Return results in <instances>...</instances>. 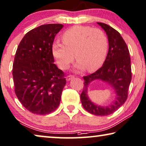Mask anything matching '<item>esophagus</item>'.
Here are the masks:
<instances>
[{
    "label": "esophagus",
    "instance_id": "obj_1",
    "mask_svg": "<svg viewBox=\"0 0 146 146\" xmlns=\"http://www.w3.org/2000/svg\"><path fill=\"white\" fill-rule=\"evenodd\" d=\"M74 76H73V75H67V77H66V80L67 81H70V80H71L72 79H73L74 78Z\"/></svg>",
    "mask_w": 146,
    "mask_h": 146
}]
</instances>
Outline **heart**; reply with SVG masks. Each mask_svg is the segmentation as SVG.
<instances>
[{"instance_id": "heart-1", "label": "heart", "mask_w": 146, "mask_h": 146, "mask_svg": "<svg viewBox=\"0 0 146 146\" xmlns=\"http://www.w3.org/2000/svg\"><path fill=\"white\" fill-rule=\"evenodd\" d=\"M62 40L63 43L56 41L52 44V53L61 69H67L75 57L77 70L86 68L90 72L100 69L106 61L109 42L102 29L76 25L64 32Z\"/></svg>"}]
</instances>
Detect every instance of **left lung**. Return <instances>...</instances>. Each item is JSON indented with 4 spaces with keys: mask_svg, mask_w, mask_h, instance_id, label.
I'll use <instances>...</instances> for the list:
<instances>
[{
    "mask_svg": "<svg viewBox=\"0 0 146 146\" xmlns=\"http://www.w3.org/2000/svg\"><path fill=\"white\" fill-rule=\"evenodd\" d=\"M98 24L108 35L109 50L103 66L92 74L83 77L84 85L81 94L83 107L87 111L99 116L109 115L117 111L127 98L131 80L129 52L123 38L118 32L103 23ZM100 80L108 83L115 91V100L108 106H102L91 102L88 96V87L92 81Z\"/></svg>",
    "mask_w": 146,
    "mask_h": 146,
    "instance_id": "1",
    "label": "left lung"
}]
</instances>
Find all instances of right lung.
Wrapping results in <instances>:
<instances>
[{
    "label": "right lung",
    "mask_w": 146,
    "mask_h": 146,
    "mask_svg": "<svg viewBox=\"0 0 146 146\" xmlns=\"http://www.w3.org/2000/svg\"><path fill=\"white\" fill-rule=\"evenodd\" d=\"M63 27L61 24H47L32 29L21 40L15 54V93L21 104L34 114L50 113L61 102L66 80L54 63L52 44Z\"/></svg>",
    "instance_id": "1"
}]
</instances>
